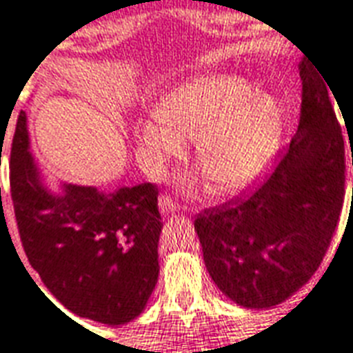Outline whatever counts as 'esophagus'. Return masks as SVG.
<instances>
[{
  "instance_id": "obj_1",
  "label": "esophagus",
  "mask_w": 353,
  "mask_h": 353,
  "mask_svg": "<svg viewBox=\"0 0 353 353\" xmlns=\"http://www.w3.org/2000/svg\"><path fill=\"white\" fill-rule=\"evenodd\" d=\"M176 207H179V205H176L169 195H161V197H159V208H161V212H174Z\"/></svg>"
}]
</instances>
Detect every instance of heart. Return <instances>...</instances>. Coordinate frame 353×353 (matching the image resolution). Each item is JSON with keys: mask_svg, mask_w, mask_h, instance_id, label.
<instances>
[{"mask_svg": "<svg viewBox=\"0 0 353 353\" xmlns=\"http://www.w3.org/2000/svg\"><path fill=\"white\" fill-rule=\"evenodd\" d=\"M158 117L137 125V152L159 171L195 139V163L216 194H233L261 179L282 143L284 117L271 95L233 74L180 84L158 103Z\"/></svg>", "mask_w": 353, "mask_h": 353, "instance_id": "b5f03b06", "label": "heart"}]
</instances>
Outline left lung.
<instances>
[{
    "label": "left lung",
    "instance_id": "obj_1",
    "mask_svg": "<svg viewBox=\"0 0 353 353\" xmlns=\"http://www.w3.org/2000/svg\"><path fill=\"white\" fill-rule=\"evenodd\" d=\"M299 69V128L272 173L250 192L205 208L194 222L208 274L246 308H271L307 284L344 205V139L331 88L308 63Z\"/></svg>",
    "mask_w": 353,
    "mask_h": 353
}]
</instances>
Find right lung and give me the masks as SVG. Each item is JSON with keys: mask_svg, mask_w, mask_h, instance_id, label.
<instances>
[{"mask_svg": "<svg viewBox=\"0 0 353 353\" xmlns=\"http://www.w3.org/2000/svg\"><path fill=\"white\" fill-rule=\"evenodd\" d=\"M11 197L28 261L69 312L122 325L145 310L158 282L163 228L156 184L112 194L63 184L52 194L30 154L22 110L11 146Z\"/></svg>", "mask_w": 353, "mask_h": 353, "instance_id": "obj_1", "label": "right lung"}]
</instances>
